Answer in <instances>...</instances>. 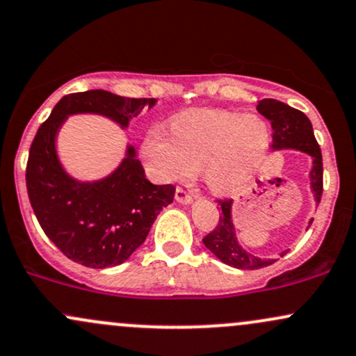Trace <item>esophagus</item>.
<instances>
[{
	"mask_svg": "<svg viewBox=\"0 0 356 356\" xmlns=\"http://www.w3.org/2000/svg\"><path fill=\"white\" fill-rule=\"evenodd\" d=\"M175 198H177V202L183 203V205H188V203L193 202V197L183 188H177V191H175Z\"/></svg>",
	"mask_w": 356,
	"mask_h": 356,
	"instance_id": "obj_1",
	"label": "esophagus"
}]
</instances>
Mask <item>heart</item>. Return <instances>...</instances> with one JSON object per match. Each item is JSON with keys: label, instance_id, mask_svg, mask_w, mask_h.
<instances>
[{"label": "heart", "instance_id": "b5f03b06", "mask_svg": "<svg viewBox=\"0 0 356 356\" xmlns=\"http://www.w3.org/2000/svg\"><path fill=\"white\" fill-rule=\"evenodd\" d=\"M171 133L153 126L143 143L149 173L159 181L190 178L203 168L217 191L237 188L257 170L269 147L270 133L257 115L198 109L171 121Z\"/></svg>", "mask_w": 356, "mask_h": 356}]
</instances>
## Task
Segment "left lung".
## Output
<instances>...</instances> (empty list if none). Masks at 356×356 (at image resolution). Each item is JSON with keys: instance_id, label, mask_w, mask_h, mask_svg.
I'll return each instance as SVG.
<instances>
[{"instance_id": "8db88e82", "label": "left lung", "mask_w": 356, "mask_h": 356, "mask_svg": "<svg viewBox=\"0 0 356 356\" xmlns=\"http://www.w3.org/2000/svg\"><path fill=\"white\" fill-rule=\"evenodd\" d=\"M257 111L266 119H269L273 126V149H298L313 158V168L309 173L311 190H313L316 203L321 202L323 158L307 115L275 99L259 101ZM218 205L222 209V215L217 227L203 237L207 249L217 255L223 264L235 267V269L254 270L274 264L273 259H259L242 249L235 235L234 222H232V200H218ZM284 254L286 252H282V255Z\"/></svg>"}]
</instances>
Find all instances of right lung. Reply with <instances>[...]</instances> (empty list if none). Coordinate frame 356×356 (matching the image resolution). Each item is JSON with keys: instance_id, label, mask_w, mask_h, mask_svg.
<instances>
[{"instance_id": "1", "label": "right lung", "mask_w": 356, "mask_h": 356, "mask_svg": "<svg viewBox=\"0 0 356 356\" xmlns=\"http://www.w3.org/2000/svg\"><path fill=\"white\" fill-rule=\"evenodd\" d=\"M156 99H131L107 90L69 94L38 127L26 163V190L37 220L60 252L92 269L126 262L146 241L158 213L173 202V185H153L127 146L114 173L99 181H77L60 165L55 138L72 114H101L127 127Z\"/></svg>"}]
</instances>
